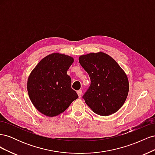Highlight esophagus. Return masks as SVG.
<instances>
[{
  "instance_id": "obj_1",
  "label": "esophagus",
  "mask_w": 155,
  "mask_h": 155,
  "mask_svg": "<svg viewBox=\"0 0 155 155\" xmlns=\"http://www.w3.org/2000/svg\"><path fill=\"white\" fill-rule=\"evenodd\" d=\"M77 93H78V96L80 97L81 96V95H82V91L81 90H79V91H77Z\"/></svg>"
}]
</instances>
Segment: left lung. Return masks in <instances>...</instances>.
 <instances>
[{"mask_svg": "<svg viewBox=\"0 0 155 155\" xmlns=\"http://www.w3.org/2000/svg\"><path fill=\"white\" fill-rule=\"evenodd\" d=\"M79 62L88 73L91 85L83 98L94 113L109 116L122 107L129 92V81L120 65L104 52L81 55Z\"/></svg>", "mask_w": 155, "mask_h": 155, "instance_id": "8db88e82", "label": "left lung"}]
</instances>
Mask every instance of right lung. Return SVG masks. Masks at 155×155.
<instances>
[{"instance_id": "right-lung-1", "label": "right lung", "mask_w": 155, "mask_h": 155, "mask_svg": "<svg viewBox=\"0 0 155 155\" xmlns=\"http://www.w3.org/2000/svg\"><path fill=\"white\" fill-rule=\"evenodd\" d=\"M73 62L70 56L53 53L41 59L31 71L28 79V92L41 113L49 117L58 116L78 97L67 75Z\"/></svg>"}]
</instances>
